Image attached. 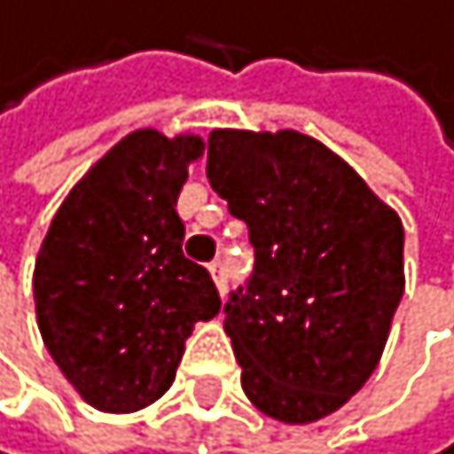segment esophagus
Segmentation results:
<instances>
[{
    "mask_svg": "<svg viewBox=\"0 0 454 454\" xmlns=\"http://www.w3.org/2000/svg\"><path fill=\"white\" fill-rule=\"evenodd\" d=\"M211 278H214V283H217V292L220 294L229 292V260H225V257H214V262H211Z\"/></svg>",
    "mask_w": 454,
    "mask_h": 454,
    "instance_id": "obj_1",
    "label": "esophagus"
}]
</instances>
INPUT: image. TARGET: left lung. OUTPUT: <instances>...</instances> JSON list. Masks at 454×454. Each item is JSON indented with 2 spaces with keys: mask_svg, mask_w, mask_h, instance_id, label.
<instances>
[{
  "mask_svg": "<svg viewBox=\"0 0 454 454\" xmlns=\"http://www.w3.org/2000/svg\"><path fill=\"white\" fill-rule=\"evenodd\" d=\"M206 174L254 269L223 306L243 392L283 424L332 415L375 372L403 297V225L297 131H211Z\"/></svg>",
  "mask_w": 454,
  "mask_h": 454,
  "instance_id": "left-lung-1",
  "label": "left lung"
}]
</instances>
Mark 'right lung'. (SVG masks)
Segmentation results:
<instances>
[{
	"mask_svg": "<svg viewBox=\"0 0 454 454\" xmlns=\"http://www.w3.org/2000/svg\"><path fill=\"white\" fill-rule=\"evenodd\" d=\"M200 154V137L128 134L76 183L39 248L42 340L102 412H137L162 397L194 323L220 311L208 269L183 254L176 214Z\"/></svg>",
	"mask_w": 454,
	"mask_h": 454,
	"instance_id": "right-lung-1",
	"label": "right lung"
}]
</instances>
